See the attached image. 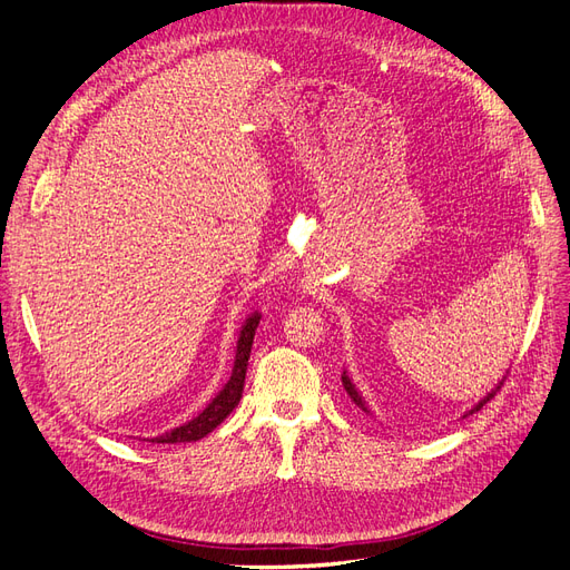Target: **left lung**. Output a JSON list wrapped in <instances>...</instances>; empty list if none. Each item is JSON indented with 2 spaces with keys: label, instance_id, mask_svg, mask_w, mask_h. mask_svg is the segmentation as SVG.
<instances>
[{
  "label": "left lung",
  "instance_id": "1",
  "mask_svg": "<svg viewBox=\"0 0 570 570\" xmlns=\"http://www.w3.org/2000/svg\"><path fill=\"white\" fill-rule=\"evenodd\" d=\"M504 383H507V375L502 377V383H499V385H497V387H494V390H492V392H490V394L485 396V400H482V402H478V404H475V406H473V409H471L469 413H465V416H471V413H475V411H480L482 406H485V404H488V402L492 400V396H494V394H497L499 390H502V385H504ZM342 385H344V390H347V394L352 396V402H354V404H356V406H358L361 411H366V413H368V409H366V402H364V400H361V394L356 392V387L352 385V381H350V377H347V375H342Z\"/></svg>",
  "mask_w": 570,
  "mask_h": 570
}]
</instances>
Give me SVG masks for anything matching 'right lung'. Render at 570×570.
<instances>
[{
	"mask_svg": "<svg viewBox=\"0 0 570 570\" xmlns=\"http://www.w3.org/2000/svg\"><path fill=\"white\" fill-rule=\"evenodd\" d=\"M258 314H254L252 318H247L243 333H239L237 340V354H235V366H233V375L228 385L223 387L216 400L206 406L197 419H193L189 423L174 428L170 433L161 435V438H154L151 442H159V444H178V442H197L202 438H206L212 433L216 425L223 423V419L228 416V413L237 406L239 396H243V387H245V373H247V361H249V352H252V342H254V333H256V325H258Z\"/></svg>",
	"mask_w": 570,
	"mask_h": 570,
	"instance_id": "1",
	"label": "right lung"
}]
</instances>
